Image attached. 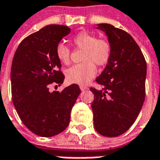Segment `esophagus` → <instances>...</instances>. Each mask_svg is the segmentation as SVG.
<instances>
[{
    "label": "esophagus",
    "mask_w": 160,
    "mask_h": 160,
    "mask_svg": "<svg viewBox=\"0 0 160 160\" xmlns=\"http://www.w3.org/2000/svg\"><path fill=\"white\" fill-rule=\"evenodd\" d=\"M80 90H86V89H87V87H86V86H85V85H80Z\"/></svg>",
    "instance_id": "obj_1"
}]
</instances>
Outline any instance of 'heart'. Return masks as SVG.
Returning <instances> with one entry per match:
<instances>
[{
	"mask_svg": "<svg viewBox=\"0 0 160 160\" xmlns=\"http://www.w3.org/2000/svg\"><path fill=\"white\" fill-rule=\"evenodd\" d=\"M76 47L84 50L82 61L66 70V79L70 83L86 84L96 75V67L106 65L111 56V46L104 39H97L94 34L80 31L73 38ZM58 60L64 65L70 62V51L64 43H59L55 49Z\"/></svg>",
	"mask_w": 160,
	"mask_h": 160,
	"instance_id": "1",
	"label": "heart"
}]
</instances>
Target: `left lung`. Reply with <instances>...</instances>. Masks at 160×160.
Segmentation results:
<instances>
[{
    "label": "left lung",
    "mask_w": 160,
    "mask_h": 160,
    "mask_svg": "<svg viewBox=\"0 0 160 160\" xmlns=\"http://www.w3.org/2000/svg\"><path fill=\"white\" fill-rule=\"evenodd\" d=\"M111 46V56L95 81L102 86L92 103L95 130L103 136L116 137L134 124L145 97L146 61L139 46L126 31L110 24H99Z\"/></svg>",
    "instance_id": "8db88e82"
}]
</instances>
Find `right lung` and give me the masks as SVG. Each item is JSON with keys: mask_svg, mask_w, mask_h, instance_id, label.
<instances>
[{"mask_svg": "<svg viewBox=\"0 0 160 160\" xmlns=\"http://www.w3.org/2000/svg\"><path fill=\"white\" fill-rule=\"evenodd\" d=\"M70 32V28L65 26H45L24 39L14 55L12 101L23 124L39 136H55L66 129L80 94L76 84L61 92L49 90L50 85H60L65 79L55 49Z\"/></svg>", "mask_w": 160, "mask_h": 160, "instance_id": "add662e5", "label": "right lung"}]
</instances>
